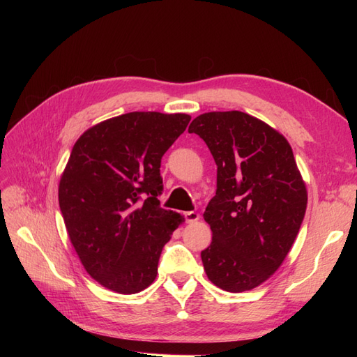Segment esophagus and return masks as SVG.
Masks as SVG:
<instances>
[{
    "mask_svg": "<svg viewBox=\"0 0 357 357\" xmlns=\"http://www.w3.org/2000/svg\"><path fill=\"white\" fill-rule=\"evenodd\" d=\"M183 215H185V220L188 223H195L199 220V214L197 211H186Z\"/></svg>",
    "mask_w": 357,
    "mask_h": 357,
    "instance_id": "esophagus-1",
    "label": "esophagus"
}]
</instances>
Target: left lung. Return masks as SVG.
Segmentation results:
<instances>
[{
    "label": "left lung",
    "mask_w": 357,
    "mask_h": 357,
    "mask_svg": "<svg viewBox=\"0 0 357 357\" xmlns=\"http://www.w3.org/2000/svg\"><path fill=\"white\" fill-rule=\"evenodd\" d=\"M218 165V189L204 211L213 232L201 252L205 274L240 294L283 264L307 210V189L287 139L243 112H211L192 121Z\"/></svg>",
    "instance_id": "1"
}]
</instances>
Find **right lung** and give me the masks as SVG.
<instances>
[{"label": "right lung", "mask_w": 357, "mask_h": 357, "mask_svg": "<svg viewBox=\"0 0 357 357\" xmlns=\"http://www.w3.org/2000/svg\"><path fill=\"white\" fill-rule=\"evenodd\" d=\"M189 114L132 112L89 128L59 181L70 241L101 286L132 295L155 282L164 245L183 218L160 208V159Z\"/></svg>", "instance_id": "obj_1"}]
</instances>
